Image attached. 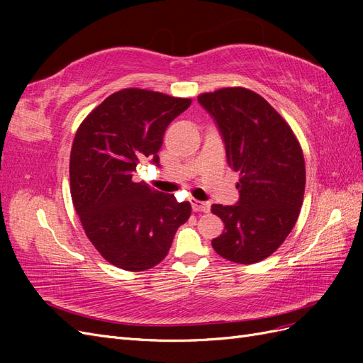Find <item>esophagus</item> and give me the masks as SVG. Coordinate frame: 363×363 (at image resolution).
Segmentation results:
<instances>
[{"mask_svg":"<svg viewBox=\"0 0 363 363\" xmlns=\"http://www.w3.org/2000/svg\"><path fill=\"white\" fill-rule=\"evenodd\" d=\"M191 204H192L194 212H208V208H211V204L208 203L195 200V199H191Z\"/></svg>","mask_w":363,"mask_h":363,"instance_id":"esophagus-1","label":"esophagus"}]
</instances>
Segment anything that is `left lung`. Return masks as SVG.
Returning a JSON list of instances; mask_svg holds the SVG:
<instances>
[{
	"mask_svg": "<svg viewBox=\"0 0 363 363\" xmlns=\"http://www.w3.org/2000/svg\"><path fill=\"white\" fill-rule=\"evenodd\" d=\"M221 131L228 167L238 171L239 201L213 204L224 232L212 240L219 256L250 265L271 256L300 215L304 157L292 128L265 98L245 87L199 95Z\"/></svg>",
	"mask_w": 363,
	"mask_h": 363,
	"instance_id": "8db88e82",
	"label": "left lung"
}]
</instances>
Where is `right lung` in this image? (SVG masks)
Returning a JSON list of instances; mask_svg holds the SVG:
<instances>
[{
  "instance_id": "obj_1",
  "label": "right lung",
  "mask_w": 363,
  "mask_h": 363,
  "mask_svg": "<svg viewBox=\"0 0 363 363\" xmlns=\"http://www.w3.org/2000/svg\"><path fill=\"white\" fill-rule=\"evenodd\" d=\"M191 103L130 87L108 95L77 130L69 159L75 212L92 245L121 269L156 267L191 216L189 201L133 182L142 160L159 167L164 130Z\"/></svg>"
}]
</instances>
